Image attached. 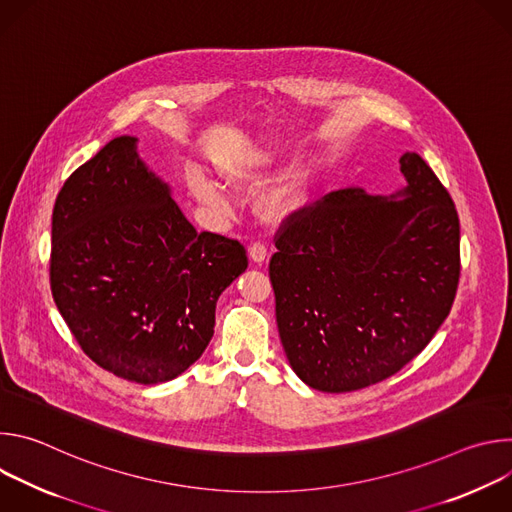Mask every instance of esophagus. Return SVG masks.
I'll list each match as a JSON object with an SVG mask.
<instances>
[{"label": "esophagus", "instance_id": "esophagus-1", "mask_svg": "<svg viewBox=\"0 0 512 512\" xmlns=\"http://www.w3.org/2000/svg\"><path fill=\"white\" fill-rule=\"evenodd\" d=\"M249 259H251L253 263L261 265V263L267 259V249H265V245H263V243H253V245L249 247Z\"/></svg>", "mask_w": 512, "mask_h": 512}]
</instances>
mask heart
Listing matches in <instances>:
<instances>
[{
    "instance_id": "1",
    "label": "heart",
    "mask_w": 512,
    "mask_h": 512,
    "mask_svg": "<svg viewBox=\"0 0 512 512\" xmlns=\"http://www.w3.org/2000/svg\"><path fill=\"white\" fill-rule=\"evenodd\" d=\"M225 180L231 188L245 194H257L265 190L275 180V170L267 166H233L225 170ZM310 188H312V168L302 166L289 174L287 182L271 192L263 200V210L269 218H285L302 210L310 200ZM198 200L212 208L218 214H229V198L225 192L212 182H196L194 186Z\"/></svg>"
}]
</instances>
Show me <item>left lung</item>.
Segmentation results:
<instances>
[{"label":"left lung","mask_w":512,"mask_h":512,"mask_svg":"<svg viewBox=\"0 0 512 512\" xmlns=\"http://www.w3.org/2000/svg\"><path fill=\"white\" fill-rule=\"evenodd\" d=\"M405 186L330 192L289 214L269 261L285 356L312 389L375 385L415 358L448 318L460 279V221L415 152Z\"/></svg>","instance_id":"8db88e82"}]
</instances>
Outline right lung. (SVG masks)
<instances>
[{"mask_svg": "<svg viewBox=\"0 0 512 512\" xmlns=\"http://www.w3.org/2000/svg\"><path fill=\"white\" fill-rule=\"evenodd\" d=\"M247 269L239 241L198 233L121 135L70 174L52 210L50 289L83 352L131 383L194 364L218 296Z\"/></svg>", "mask_w": 512, "mask_h": 512, "instance_id": "obj_1", "label": "right lung"}]
</instances>
